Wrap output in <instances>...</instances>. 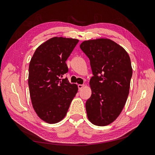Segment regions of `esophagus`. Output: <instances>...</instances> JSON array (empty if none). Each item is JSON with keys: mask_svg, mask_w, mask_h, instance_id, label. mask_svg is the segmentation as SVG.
Returning <instances> with one entry per match:
<instances>
[{"mask_svg": "<svg viewBox=\"0 0 155 155\" xmlns=\"http://www.w3.org/2000/svg\"><path fill=\"white\" fill-rule=\"evenodd\" d=\"M84 85H81V84H79V85H78V88H79V90H81V88H83V87H84Z\"/></svg>", "mask_w": 155, "mask_h": 155, "instance_id": "34e87169", "label": "esophagus"}]
</instances>
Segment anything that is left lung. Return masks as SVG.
Returning <instances> with one entry per match:
<instances>
[{"mask_svg": "<svg viewBox=\"0 0 155 155\" xmlns=\"http://www.w3.org/2000/svg\"><path fill=\"white\" fill-rule=\"evenodd\" d=\"M80 48L90 59L92 95L86 101L88 120L98 126L111 124L122 111L133 75L130 59L121 46L108 39L85 41Z\"/></svg>", "mask_w": 155, "mask_h": 155, "instance_id": "1", "label": "left lung"}]
</instances>
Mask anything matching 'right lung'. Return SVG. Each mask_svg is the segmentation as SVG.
<instances>
[{
  "label": "right lung",
  "instance_id": "1",
  "mask_svg": "<svg viewBox=\"0 0 155 155\" xmlns=\"http://www.w3.org/2000/svg\"><path fill=\"white\" fill-rule=\"evenodd\" d=\"M78 39L53 37L37 48L29 65L28 86L33 107L39 118L55 124L66 116L78 92L63 75L68 71L66 61Z\"/></svg>",
  "mask_w": 155,
  "mask_h": 155
}]
</instances>
